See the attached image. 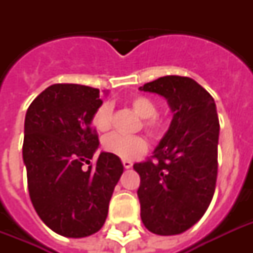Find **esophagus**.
Segmentation results:
<instances>
[{
  "mask_svg": "<svg viewBox=\"0 0 253 253\" xmlns=\"http://www.w3.org/2000/svg\"><path fill=\"white\" fill-rule=\"evenodd\" d=\"M123 167L126 169H130L131 167H132V162H130V160H123Z\"/></svg>",
  "mask_w": 253,
  "mask_h": 253,
  "instance_id": "34e87169",
  "label": "esophagus"
}]
</instances>
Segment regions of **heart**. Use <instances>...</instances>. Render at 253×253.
Masks as SVG:
<instances>
[{
  "instance_id": "b5f03b06",
  "label": "heart",
  "mask_w": 253,
  "mask_h": 253,
  "mask_svg": "<svg viewBox=\"0 0 253 253\" xmlns=\"http://www.w3.org/2000/svg\"><path fill=\"white\" fill-rule=\"evenodd\" d=\"M131 106L142 118H144V127L151 135L160 134L162 123L156 118L158 106L156 103L144 95H136L131 101ZM113 123V105L110 102L102 103L93 115V126L99 132H106L111 128ZM103 148L110 154L123 159L135 160L140 158L148 150V143L143 136H126V135L113 134L103 140Z\"/></svg>"
}]
</instances>
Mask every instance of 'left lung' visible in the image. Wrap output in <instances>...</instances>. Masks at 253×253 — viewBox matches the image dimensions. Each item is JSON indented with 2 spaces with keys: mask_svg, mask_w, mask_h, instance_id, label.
<instances>
[{
  "mask_svg": "<svg viewBox=\"0 0 253 253\" xmlns=\"http://www.w3.org/2000/svg\"><path fill=\"white\" fill-rule=\"evenodd\" d=\"M139 90L162 95L173 113L152 159L136 163L140 218L158 235H177L202 218L215 192L219 119L210 93L190 77L164 76Z\"/></svg>",
  "mask_w": 253,
  "mask_h": 253,
  "instance_id": "1",
  "label": "left lung"
}]
</instances>
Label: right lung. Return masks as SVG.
Returning a JSON list of instances; mask_svg holds the SVG:
<instances>
[{
    "instance_id": "1",
    "label": "right lung",
    "mask_w": 253,
    "mask_h": 253,
    "mask_svg": "<svg viewBox=\"0 0 253 253\" xmlns=\"http://www.w3.org/2000/svg\"><path fill=\"white\" fill-rule=\"evenodd\" d=\"M101 105L95 87L53 84L26 113L22 154L30 198L39 218L67 238L101 230L123 173L121 159L110 152L85 168L98 148L91 121Z\"/></svg>"
}]
</instances>
